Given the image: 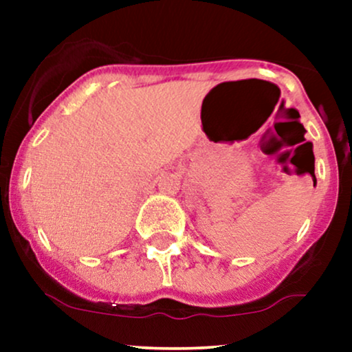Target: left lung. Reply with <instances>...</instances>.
Returning <instances> with one entry per match:
<instances>
[{
    "label": "left lung",
    "instance_id": "left-lung-1",
    "mask_svg": "<svg viewBox=\"0 0 352 352\" xmlns=\"http://www.w3.org/2000/svg\"><path fill=\"white\" fill-rule=\"evenodd\" d=\"M314 182H316V179H314Z\"/></svg>",
    "mask_w": 352,
    "mask_h": 352
}]
</instances>
